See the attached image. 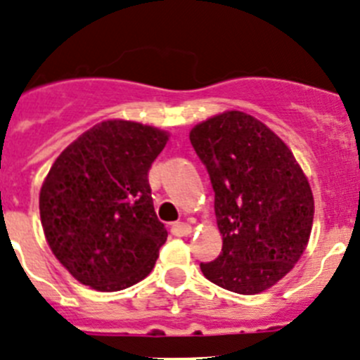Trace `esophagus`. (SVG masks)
<instances>
[{"label":"esophagus","mask_w":360,"mask_h":360,"mask_svg":"<svg viewBox=\"0 0 360 360\" xmlns=\"http://www.w3.org/2000/svg\"><path fill=\"white\" fill-rule=\"evenodd\" d=\"M192 233V226L186 222H174L172 224V235L176 236H186Z\"/></svg>","instance_id":"34e87169"}]
</instances>
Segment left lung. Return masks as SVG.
Wrapping results in <instances>:
<instances>
[{
	"mask_svg": "<svg viewBox=\"0 0 360 360\" xmlns=\"http://www.w3.org/2000/svg\"><path fill=\"white\" fill-rule=\"evenodd\" d=\"M190 141L215 192L222 252L200 271L236 294L271 289L309 244L314 195L290 148L255 116L226 111L200 122Z\"/></svg>",
	"mask_w": 360,
	"mask_h": 360,
	"instance_id": "left-lung-1",
	"label": "left lung"
}]
</instances>
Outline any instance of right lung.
Returning <instances> with one entry per match:
<instances>
[{
    "instance_id": "add662e5",
    "label": "right lung",
    "mask_w": 360,
    "mask_h": 360,
    "mask_svg": "<svg viewBox=\"0 0 360 360\" xmlns=\"http://www.w3.org/2000/svg\"><path fill=\"white\" fill-rule=\"evenodd\" d=\"M168 141L152 125L108 120L68 145L39 193L44 236L71 276L115 292L148 276L167 242L148 170Z\"/></svg>"
}]
</instances>
